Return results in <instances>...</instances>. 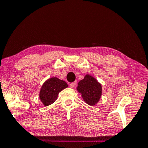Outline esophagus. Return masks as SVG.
<instances>
[{
	"instance_id": "1",
	"label": "esophagus",
	"mask_w": 148,
	"mask_h": 148,
	"mask_svg": "<svg viewBox=\"0 0 148 148\" xmlns=\"http://www.w3.org/2000/svg\"><path fill=\"white\" fill-rule=\"evenodd\" d=\"M77 84V82H71V84H70V86H71V88H73L75 87V86Z\"/></svg>"
}]
</instances>
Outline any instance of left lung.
<instances>
[{
    "mask_svg": "<svg viewBox=\"0 0 148 148\" xmlns=\"http://www.w3.org/2000/svg\"><path fill=\"white\" fill-rule=\"evenodd\" d=\"M77 90L81 94L84 101L91 106L99 101L102 94L101 85L89 75H86L84 79L80 81Z\"/></svg>",
    "mask_w": 148,
    "mask_h": 148,
    "instance_id": "obj_1",
    "label": "left lung"
}]
</instances>
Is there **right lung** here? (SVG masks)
Instances as JSON below:
<instances>
[{
  "label": "right lung",
  "instance_id": "obj_1",
  "mask_svg": "<svg viewBox=\"0 0 148 148\" xmlns=\"http://www.w3.org/2000/svg\"><path fill=\"white\" fill-rule=\"evenodd\" d=\"M68 85L66 82L53 77L44 82L40 93V99L45 106L50 105L57 99L58 94Z\"/></svg>",
  "mask_w": 148,
  "mask_h": 148
}]
</instances>
